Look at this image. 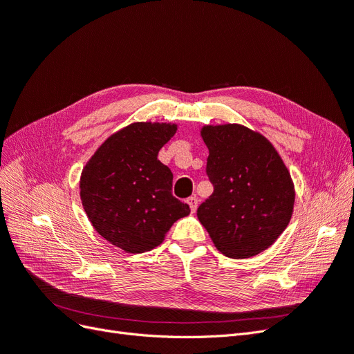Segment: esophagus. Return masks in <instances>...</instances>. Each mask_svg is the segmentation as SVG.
<instances>
[{
  "label": "esophagus",
  "mask_w": 354,
  "mask_h": 354,
  "mask_svg": "<svg viewBox=\"0 0 354 354\" xmlns=\"http://www.w3.org/2000/svg\"><path fill=\"white\" fill-rule=\"evenodd\" d=\"M187 203H189V207H190V211L195 212L196 208H198V198L196 196H190L187 199Z\"/></svg>",
  "instance_id": "1"
}]
</instances>
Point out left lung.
Instances as JSON below:
<instances>
[{
  "mask_svg": "<svg viewBox=\"0 0 354 354\" xmlns=\"http://www.w3.org/2000/svg\"><path fill=\"white\" fill-rule=\"evenodd\" d=\"M201 134L209 151L207 176L214 192L199 205L198 218L223 255L260 254L291 220V176L272 143L250 128L207 125Z\"/></svg>",
  "mask_w": 354,
  "mask_h": 354,
  "instance_id": "1",
  "label": "left lung"
}]
</instances>
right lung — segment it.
Returning <instances> with one entry per match:
<instances>
[{"instance_id": "obj_1", "label": "right lung", "mask_w": 354, "mask_h": 354, "mask_svg": "<svg viewBox=\"0 0 354 354\" xmlns=\"http://www.w3.org/2000/svg\"><path fill=\"white\" fill-rule=\"evenodd\" d=\"M177 125L136 122L112 134L82 169L85 212L100 236L125 252L140 254L162 243L174 221L189 216L173 196V173L158 152Z\"/></svg>"}]
</instances>
